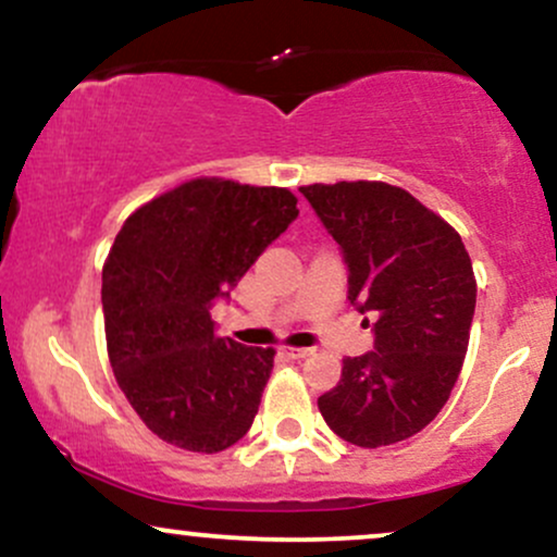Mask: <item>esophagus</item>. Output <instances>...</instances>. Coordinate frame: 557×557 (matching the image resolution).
Masks as SVG:
<instances>
[{
  "mask_svg": "<svg viewBox=\"0 0 557 557\" xmlns=\"http://www.w3.org/2000/svg\"><path fill=\"white\" fill-rule=\"evenodd\" d=\"M283 356H287V359H306V356H311V348H293V345H283Z\"/></svg>",
  "mask_w": 557,
  "mask_h": 557,
  "instance_id": "obj_1",
  "label": "esophagus"
}]
</instances>
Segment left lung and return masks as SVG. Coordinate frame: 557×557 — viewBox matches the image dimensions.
Wrapping results in <instances>:
<instances>
[{"mask_svg": "<svg viewBox=\"0 0 557 557\" xmlns=\"http://www.w3.org/2000/svg\"><path fill=\"white\" fill-rule=\"evenodd\" d=\"M348 264V300L372 317L374 350L343 359L319 411L359 447L424 430L461 374L476 280L461 235L408 190L380 181L304 185ZM369 324V319H363Z\"/></svg>", "mask_w": 557, "mask_h": 557, "instance_id": "left-lung-1", "label": "left lung"}]
</instances>
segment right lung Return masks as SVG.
Returning <instances> with one entry per match:
<instances>
[{
  "label": "right lung",
  "instance_id": "add662e5",
  "mask_svg": "<svg viewBox=\"0 0 557 557\" xmlns=\"http://www.w3.org/2000/svg\"><path fill=\"white\" fill-rule=\"evenodd\" d=\"M287 188L196 177L125 220L101 270L107 354L127 403L164 443L220 453L251 430L274 348L216 337L227 298L298 216Z\"/></svg>",
  "mask_w": 557,
  "mask_h": 557
}]
</instances>
